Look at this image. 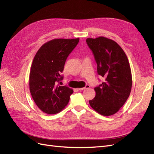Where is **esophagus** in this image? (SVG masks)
Instances as JSON below:
<instances>
[{
	"mask_svg": "<svg viewBox=\"0 0 154 154\" xmlns=\"http://www.w3.org/2000/svg\"><path fill=\"white\" fill-rule=\"evenodd\" d=\"M90 88V85H86L85 87H83V88H79V90H85V89H86V88Z\"/></svg>",
	"mask_w": 154,
	"mask_h": 154,
	"instance_id": "34e87169",
	"label": "esophagus"
}]
</instances>
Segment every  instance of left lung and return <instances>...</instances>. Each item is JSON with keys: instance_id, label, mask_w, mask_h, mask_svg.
<instances>
[{"instance_id": "8db88e82", "label": "left lung", "mask_w": 154, "mask_h": 154, "mask_svg": "<svg viewBox=\"0 0 154 154\" xmlns=\"http://www.w3.org/2000/svg\"><path fill=\"white\" fill-rule=\"evenodd\" d=\"M86 43L97 63V72L105 79L94 88L96 96L89 101L92 108L103 116L115 115L124 105L132 86L131 68L122 47L112 39L88 38Z\"/></svg>"}]
</instances>
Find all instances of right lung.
<instances>
[{
	"mask_svg": "<svg viewBox=\"0 0 154 154\" xmlns=\"http://www.w3.org/2000/svg\"><path fill=\"white\" fill-rule=\"evenodd\" d=\"M79 38L54 39L44 43L34 58L29 75L31 96L38 108L49 115L58 113L68 105L73 90L60 86L67 58Z\"/></svg>",
	"mask_w": 154,
	"mask_h": 154,
	"instance_id": "obj_1",
	"label": "right lung"
}]
</instances>
